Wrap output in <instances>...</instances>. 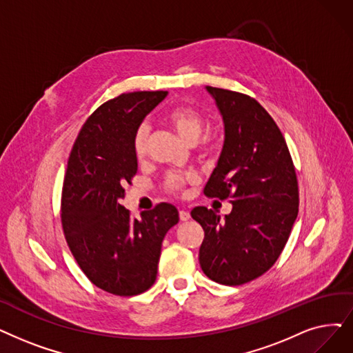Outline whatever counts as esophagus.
Returning <instances> with one entry per match:
<instances>
[{"label": "esophagus", "instance_id": "esophagus-1", "mask_svg": "<svg viewBox=\"0 0 353 353\" xmlns=\"http://www.w3.org/2000/svg\"><path fill=\"white\" fill-rule=\"evenodd\" d=\"M179 216H180V221L186 222V221L190 219V213H189L188 210H185V209H181V210L179 212Z\"/></svg>", "mask_w": 353, "mask_h": 353}]
</instances>
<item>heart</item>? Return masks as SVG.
I'll return each instance as SVG.
<instances>
[{
  "instance_id": "obj_1",
  "label": "heart",
  "mask_w": 353,
  "mask_h": 353,
  "mask_svg": "<svg viewBox=\"0 0 353 353\" xmlns=\"http://www.w3.org/2000/svg\"><path fill=\"white\" fill-rule=\"evenodd\" d=\"M164 121L170 125L183 140L188 144H194L202 137L205 130V118L197 110L192 106L179 105L168 110L164 115ZM147 141H148V127L141 125L134 134L132 148L137 159H143L147 152ZM219 148V139L216 134H206L202 139V150L205 152H214ZM194 180L190 174L172 173L165 180V188L172 193H180L185 188Z\"/></svg>"
}]
</instances>
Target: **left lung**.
<instances>
[{
    "instance_id": "obj_1",
    "label": "left lung",
    "mask_w": 353,
    "mask_h": 353,
    "mask_svg": "<svg viewBox=\"0 0 353 353\" xmlns=\"http://www.w3.org/2000/svg\"><path fill=\"white\" fill-rule=\"evenodd\" d=\"M223 119L225 140L205 194L231 199L219 214L205 206L192 210L205 238L199 263L213 281L241 285L277 261L299 213V185L288 147L271 115L254 98L206 86Z\"/></svg>"
}]
</instances>
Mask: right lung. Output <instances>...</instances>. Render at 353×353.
Returning a JSON list of instances; mask_svg holds the SVG:
<instances>
[{"mask_svg": "<svg viewBox=\"0 0 353 353\" xmlns=\"http://www.w3.org/2000/svg\"><path fill=\"white\" fill-rule=\"evenodd\" d=\"M167 97L130 92L102 103L83 124L70 151L62 190V226L86 277L115 296L144 293L157 279L161 243L179 222L170 203L132 219L121 205L137 173L134 134Z\"/></svg>", "mask_w": 353, "mask_h": 353, "instance_id": "obj_1", "label": "right lung"}]
</instances>
